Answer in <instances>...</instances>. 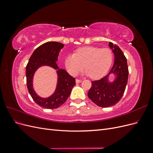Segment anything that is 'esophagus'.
<instances>
[{"instance_id": "34e87169", "label": "esophagus", "mask_w": 153, "mask_h": 153, "mask_svg": "<svg viewBox=\"0 0 153 153\" xmlns=\"http://www.w3.org/2000/svg\"><path fill=\"white\" fill-rule=\"evenodd\" d=\"M82 80H80V79H76V84H79V83L82 82Z\"/></svg>"}]
</instances>
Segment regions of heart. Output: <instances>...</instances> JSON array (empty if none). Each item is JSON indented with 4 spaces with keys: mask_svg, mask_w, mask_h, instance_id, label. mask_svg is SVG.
Listing matches in <instances>:
<instances>
[{
    "mask_svg": "<svg viewBox=\"0 0 153 153\" xmlns=\"http://www.w3.org/2000/svg\"><path fill=\"white\" fill-rule=\"evenodd\" d=\"M112 61L113 53L110 49L85 47L78 48L76 53L68 55L65 66L72 76H76L85 66V75L92 79H100L108 72Z\"/></svg>",
    "mask_w": 153,
    "mask_h": 153,
    "instance_id": "1",
    "label": "heart"
}]
</instances>
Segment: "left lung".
I'll use <instances>...</instances> for the list:
<instances>
[{"label": "left lung", "mask_w": 153, "mask_h": 153, "mask_svg": "<svg viewBox=\"0 0 153 153\" xmlns=\"http://www.w3.org/2000/svg\"><path fill=\"white\" fill-rule=\"evenodd\" d=\"M108 46L112 49L115 57L113 67L107 75L91 82L92 86L87 94L92 102L103 108L112 106L121 99L126 89L129 74L127 60L123 51L112 42H109ZM112 73L117 76L110 82L108 77Z\"/></svg>", "instance_id": "left-lung-1"}]
</instances>
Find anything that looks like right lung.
Returning <instances> with one entry per match:
<instances>
[{
  "label": "right lung",
  "instance_id": "obj_1",
  "mask_svg": "<svg viewBox=\"0 0 153 153\" xmlns=\"http://www.w3.org/2000/svg\"><path fill=\"white\" fill-rule=\"evenodd\" d=\"M64 46L62 43L55 41H49L41 45L34 51L26 66L27 89L35 102L45 108H57L64 104L76 84L75 78L69 75L64 69H59L56 62L60 51ZM43 65L50 66L58 69L56 89L52 96L47 99L41 98L37 95L32 85L35 71Z\"/></svg>",
  "mask_w": 153,
  "mask_h": 153
}]
</instances>
